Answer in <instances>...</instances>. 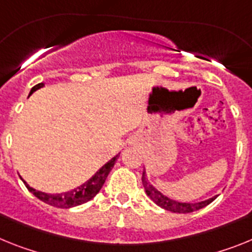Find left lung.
Here are the masks:
<instances>
[{"label":"left lung","instance_id":"8db88e82","mask_svg":"<svg viewBox=\"0 0 252 252\" xmlns=\"http://www.w3.org/2000/svg\"><path fill=\"white\" fill-rule=\"evenodd\" d=\"M142 183H143L144 190H146V194L152 199L153 202L156 203L158 207L163 208L166 211L174 212V213H191L194 211H198V209H202V208L207 207L209 203H212L216 199V196L213 198H209L207 200H203V202L198 203H183L178 202L175 199L168 198L165 194L157 190L156 188L153 187L152 184L148 181L147 175H146V170H143V175H142Z\"/></svg>","mask_w":252,"mask_h":252}]
</instances>
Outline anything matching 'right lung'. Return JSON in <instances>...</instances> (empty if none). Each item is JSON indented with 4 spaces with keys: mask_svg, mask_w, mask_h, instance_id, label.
I'll return each mask as SVG.
<instances>
[{
    "mask_svg": "<svg viewBox=\"0 0 252 252\" xmlns=\"http://www.w3.org/2000/svg\"><path fill=\"white\" fill-rule=\"evenodd\" d=\"M43 86H44L43 82L35 85L32 89V91H30V95H32V93H35L36 90L41 89ZM118 157H119V155L114 156L110 161H108V162L105 163V165L100 168L99 171H96V174L94 175L93 178L89 179L86 183L81 184L80 187L74 188V189L72 190H68V191L60 192V194H48V192L40 191V190H36L34 189V188L30 187L29 184L26 183L24 179L23 181L26 185V188L29 189V191L32 192L38 199H40L41 202H44L47 203V204L53 205V207L57 208L76 207V205L84 204V203L91 200V199L101 190L105 180L108 178L109 172L111 171V168L114 167V165L117 162Z\"/></svg>",
    "mask_w": 252,
    "mask_h": 252,
    "instance_id": "obj_1",
    "label": "right lung"
}]
</instances>
